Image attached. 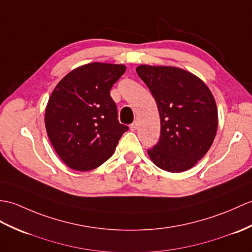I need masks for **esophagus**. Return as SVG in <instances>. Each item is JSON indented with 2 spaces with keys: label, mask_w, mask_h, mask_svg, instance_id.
<instances>
[{
  "label": "esophagus",
  "mask_w": 252,
  "mask_h": 252,
  "mask_svg": "<svg viewBox=\"0 0 252 252\" xmlns=\"http://www.w3.org/2000/svg\"><path fill=\"white\" fill-rule=\"evenodd\" d=\"M137 126H138V122L137 121H134L133 124L130 126V128H131V131H135L136 128H137Z\"/></svg>",
  "instance_id": "esophagus-1"
}]
</instances>
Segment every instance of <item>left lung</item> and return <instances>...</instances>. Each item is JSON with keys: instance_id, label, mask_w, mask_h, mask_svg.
I'll use <instances>...</instances> for the list:
<instances>
[{"instance_id": "1", "label": "left lung", "mask_w": 252, "mask_h": 252, "mask_svg": "<svg viewBox=\"0 0 252 252\" xmlns=\"http://www.w3.org/2000/svg\"><path fill=\"white\" fill-rule=\"evenodd\" d=\"M136 72L153 93L160 115L159 142L147 150L151 161L171 173L193 167L217 133L218 110L209 88L174 66L139 65Z\"/></svg>"}]
</instances>
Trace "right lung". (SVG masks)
Instances as JSON below:
<instances>
[{
	"instance_id": "1",
	"label": "right lung",
	"mask_w": 252,
	"mask_h": 252,
	"mask_svg": "<svg viewBox=\"0 0 252 252\" xmlns=\"http://www.w3.org/2000/svg\"><path fill=\"white\" fill-rule=\"evenodd\" d=\"M125 72L124 64L89 63L69 72L52 91L45 113L46 131L68 167L87 172L102 165L128 130L119 124L109 94Z\"/></svg>"
}]
</instances>
